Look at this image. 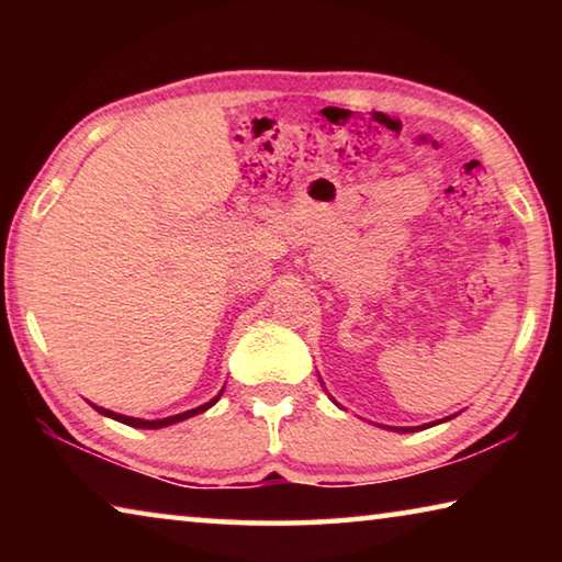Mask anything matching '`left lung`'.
Segmentation results:
<instances>
[{
	"instance_id": "8db88e82",
	"label": "left lung",
	"mask_w": 562,
	"mask_h": 562,
	"mask_svg": "<svg viewBox=\"0 0 562 562\" xmlns=\"http://www.w3.org/2000/svg\"><path fill=\"white\" fill-rule=\"evenodd\" d=\"M319 384H322V379H319ZM331 398V396H329ZM331 402H335V398H331ZM337 404V402H335ZM339 406V404H337ZM456 416V414H453ZM453 416H446V418H441L439 424H443V422H449V418H453ZM436 424V422H434ZM434 424H424V426H396V429H392V426H384V429H392V431H398V434H408V431H422V429H429V426H434Z\"/></svg>"
}]
</instances>
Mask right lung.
<instances>
[{
	"instance_id": "right-lung-1",
	"label": "right lung",
	"mask_w": 562,
	"mask_h": 562,
	"mask_svg": "<svg viewBox=\"0 0 562 562\" xmlns=\"http://www.w3.org/2000/svg\"><path fill=\"white\" fill-rule=\"evenodd\" d=\"M223 396V389H221V394L217 396H213L211 402H205L203 406H195V408H190V412H183V414H176V416H166V418H154V422H148V418H136V416H123V414H116V412H111V408H103V406H97V404H91L93 408H97L99 414H103V416H109V418H116V422H121V424H126V426H133V429H164V426H170V424H178V422H186V418H190V416H198V414H203V412H207V408H211L217 398Z\"/></svg>"
}]
</instances>
